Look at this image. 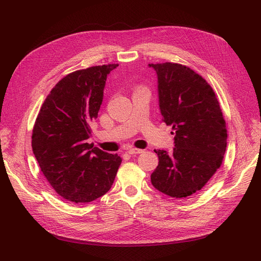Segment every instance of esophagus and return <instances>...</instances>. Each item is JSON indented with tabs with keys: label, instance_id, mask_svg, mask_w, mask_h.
<instances>
[{
	"label": "esophagus",
	"instance_id": "1",
	"mask_svg": "<svg viewBox=\"0 0 261 261\" xmlns=\"http://www.w3.org/2000/svg\"><path fill=\"white\" fill-rule=\"evenodd\" d=\"M127 152H128L129 154H139V153L143 152V150H141V149H137V148H128V149H127Z\"/></svg>",
	"mask_w": 261,
	"mask_h": 261
}]
</instances>
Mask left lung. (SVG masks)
Wrapping results in <instances>:
<instances>
[{
	"instance_id": "obj_1",
	"label": "left lung",
	"mask_w": 261,
	"mask_h": 261,
	"mask_svg": "<svg viewBox=\"0 0 261 261\" xmlns=\"http://www.w3.org/2000/svg\"><path fill=\"white\" fill-rule=\"evenodd\" d=\"M158 76L163 122L174 136L172 151L154 150L159 164L151 174L158 191L173 198L199 192L222 164L227 132L211 86L176 63L149 64Z\"/></svg>"
}]
</instances>
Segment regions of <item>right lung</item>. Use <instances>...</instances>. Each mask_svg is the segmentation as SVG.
<instances>
[{
	"instance_id": "obj_1",
	"label": "right lung",
	"mask_w": 261,
	"mask_h": 261,
	"mask_svg": "<svg viewBox=\"0 0 261 261\" xmlns=\"http://www.w3.org/2000/svg\"><path fill=\"white\" fill-rule=\"evenodd\" d=\"M118 64L92 66L66 75L39 111L31 147L41 172L63 198L90 202L111 188L120 155L87 143L98 117L107 77Z\"/></svg>"
}]
</instances>
